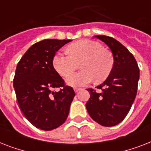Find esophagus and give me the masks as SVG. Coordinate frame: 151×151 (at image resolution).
Instances as JSON below:
<instances>
[{
    "mask_svg": "<svg viewBox=\"0 0 151 151\" xmlns=\"http://www.w3.org/2000/svg\"><path fill=\"white\" fill-rule=\"evenodd\" d=\"M80 90H81V88H78V87H75V88H74V91H75L76 93H77V92H79Z\"/></svg>",
    "mask_w": 151,
    "mask_h": 151,
    "instance_id": "1",
    "label": "esophagus"
}]
</instances>
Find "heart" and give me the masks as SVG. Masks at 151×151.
<instances>
[{
  "label": "heart",
  "instance_id": "obj_1",
  "mask_svg": "<svg viewBox=\"0 0 151 151\" xmlns=\"http://www.w3.org/2000/svg\"><path fill=\"white\" fill-rule=\"evenodd\" d=\"M69 52H58L53 58L55 70L67 77L79 66L82 70L69 76L66 81L73 86L85 85L95 79L96 83L105 81L114 66V59L109 51L96 41L81 40L69 46Z\"/></svg>",
  "mask_w": 151,
  "mask_h": 151
}]
</instances>
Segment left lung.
Instances as JSON below:
<instances>
[{"instance_id":"1","label":"left lung","mask_w":151,"mask_h":151,"mask_svg":"<svg viewBox=\"0 0 151 151\" xmlns=\"http://www.w3.org/2000/svg\"><path fill=\"white\" fill-rule=\"evenodd\" d=\"M110 48L114 66L106 80L93 88H88L90 98L86 103L88 114L98 124L114 126L129 114L137 93L139 69L135 57L113 37L97 35Z\"/></svg>"}]
</instances>
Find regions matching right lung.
<instances>
[{
  "instance_id": "add662e5",
  "label": "right lung",
  "mask_w": 151,
  "mask_h": 151,
  "mask_svg": "<svg viewBox=\"0 0 151 151\" xmlns=\"http://www.w3.org/2000/svg\"><path fill=\"white\" fill-rule=\"evenodd\" d=\"M70 41L45 39L37 42L16 66L13 86L19 106L25 117L41 130L49 131L63 124L75 96L53 66L56 52Z\"/></svg>"
}]
</instances>
